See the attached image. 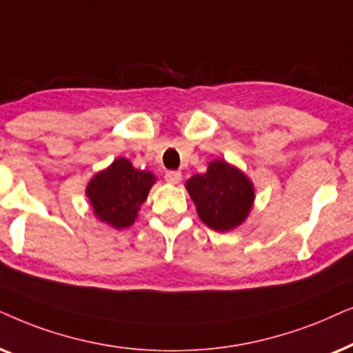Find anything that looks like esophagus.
Here are the masks:
<instances>
[{
  "mask_svg": "<svg viewBox=\"0 0 353 353\" xmlns=\"http://www.w3.org/2000/svg\"><path fill=\"white\" fill-rule=\"evenodd\" d=\"M164 179H166V182H169V184H179L182 181V174L179 171H166V174H164Z\"/></svg>",
  "mask_w": 353,
  "mask_h": 353,
  "instance_id": "1",
  "label": "esophagus"
}]
</instances>
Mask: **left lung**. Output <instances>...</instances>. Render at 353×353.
<instances>
[{
	"instance_id": "left-lung-1",
	"label": "left lung",
	"mask_w": 353,
	"mask_h": 353,
	"mask_svg": "<svg viewBox=\"0 0 353 353\" xmlns=\"http://www.w3.org/2000/svg\"><path fill=\"white\" fill-rule=\"evenodd\" d=\"M200 219L214 231H231L243 223L255 200L252 182L225 161H211L208 171L187 181Z\"/></svg>"
}]
</instances>
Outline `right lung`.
Wrapping results in <instances>:
<instances>
[{"mask_svg": "<svg viewBox=\"0 0 353 353\" xmlns=\"http://www.w3.org/2000/svg\"><path fill=\"white\" fill-rule=\"evenodd\" d=\"M153 184L152 172L139 171L129 159L117 158L90 181L87 196L98 219L116 229H124L134 224Z\"/></svg>", "mask_w": 353, "mask_h": 353, "instance_id": "1", "label": "right lung"}]
</instances>
